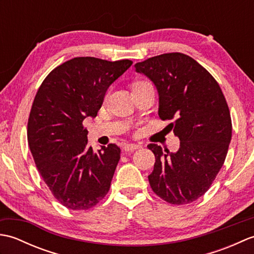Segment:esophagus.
<instances>
[{
    "label": "esophagus",
    "mask_w": 254,
    "mask_h": 254,
    "mask_svg": "<svg viewBox=\"0 0 254 254\" xmlns=\"http://www.w3.org/2000/svg\"><path fill=\"white\" fill-rule=\"evenodd\" d=\"M141 147H142V145H139V144H126L123 146V149L126 150V152H133V150L138 149Z\"/></svg>",
    "instance_id": "34e87169"
}]
</instances>
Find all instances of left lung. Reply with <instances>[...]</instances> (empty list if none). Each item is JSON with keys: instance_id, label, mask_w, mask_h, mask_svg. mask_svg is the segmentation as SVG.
Here are the masks:
<instances>
[{"instance_id": "8db88e82", "label": "left lung", "mask_w": 254, "mask_h": 254, "mask_svg": "<svg viewBox=\"0 0 254 254\" xmlns=\"http://www.w3.org/2000/svg\"><path fill=\"white\" fill-rule=\"evenodd\" d=\"M155 85L158 116L180 139L175 153L156 144L148 148L155 165L148 176L153 191L166 202L195 201L216 178L231 141V119L223 91L202 65L183 53H165L135 65Z\"/></svg>"}]
</instances>
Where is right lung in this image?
<instances>
[{
    "label": "right lung",
    "mask_w": 254,
    "mask_h": 254,
    "mask_svg": "<svg viewBox=\"0 0 254 254\" xmlns=\"http://www.w3.org/2000/svg\"><path fill=\"white\" fill-rule=\"evenodd\" d=\"M132 65L93 57L56 67L37 91L27 138L42 179L69 209H88L105 197L120 159L116 144L97 152L88 145L86 118L94 119L108 88Z\"/></svg>",
    "instance_id": "add662e5"
}]
</instances>
